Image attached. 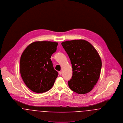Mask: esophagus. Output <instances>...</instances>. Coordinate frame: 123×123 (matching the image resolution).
<instances>
[{"instance_id": "1", "label": "esophagus", "mask_w": 123, "mask_h": 123, "mask_svg": "<svg viewBox=\"0 0 123 123\" xmlns=\"http://www.w3.org/2000/svg\"><path fill=\"white\" fill-rule=\"evenodd\" d=\"M58 73H59V74H60V75H61V74H62V72H61V71H59V72H58Z\"/></svg>"}]
</instances>
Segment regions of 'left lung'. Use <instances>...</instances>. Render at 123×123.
<instances>
[{"instance_id": "8db88e82", "label": "left lung", "mask_w": 123, "mask_h": 123, "mask_svg": "<svg viewBox=\"0 0 123 123\" xmlns=\"http://www.w3.org/2000/svg\"><path fill=\"white\" fill-rule=\"evenodd\" d=\"M70 59L73 76L68 81L70 89L84 94L91 92L98 82L102 66L101 58L88 41L75 40L61 43Z\"/></svg>"}]
</instances>
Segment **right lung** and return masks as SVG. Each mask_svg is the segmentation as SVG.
<instances>
[{
    "label": "right lung",
    "instance_id": "obj_1",
    "mask_svg": "<svg viewBox=\"0 0 123 123\" xmlns=\"http://www.w3.org/2000/svg\"><path fill=\"white\" fill-rule=\"evenodd\" d=\"M58 43L35 41L30 44L21 55V77L28 88L36 93L45 92L53 86L58 72L50 59Z\"/></svg>",
    "mask_w": 123,
    "mask_h": 123
}]
</instances>
